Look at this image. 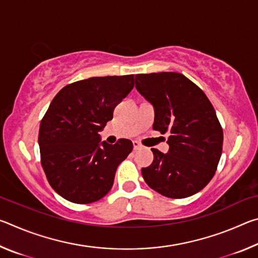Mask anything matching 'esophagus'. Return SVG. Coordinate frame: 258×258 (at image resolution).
Here are the masks:
<instances>
[{
	"mask_svg": "<svg viewBox=\"0 0 258 258\" xmlns=\"http://www.w3.org/2000/svg\"><path fill=\"white\" fill-rule=\"evenodd\" d=\"M142 145L140 142H138V141H133V149H134V151H137V150H140V149H142Z\"/></svg>",
	"mask_w": 258,
	"mask_h": 258,
	"instance_id": "1",
	"label": "esophagus"
}]
</instances>
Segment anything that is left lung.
Wrapping results in <instances>:
<instances>
[{"label": "left lung", "mask_w": 258, "mask_h": 258, "mask_svg": "<svg viewBox=\"0 0 258 258\" xmlns=\"http://www.w3.org/2000/svg\"><path fill=\"white\" fill-rule=\"evenodd\" d=\"M135 87L155 108V131L168 133L169 150L154 152L142 168L151 189L173 199L197 194L212 180L223 147V128L204 91L180 73L135 75Z\"/></svg>", "instance_id": "8db88e82"}]
</instances>
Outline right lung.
<instances>
[{
	"label": "right lung",
	"mask_w": 258,
	"mask_h": 258,
	"mask_svg": "<svg viewBox=\"0 0 258 258\" xmlns=\"http://www.w3.org/2000/svg\"><path fill=\"white\" fill-rule=\"evenodd\" d=\"M134 87V75L91 77L61 89L41 120V164L56 194L75 204L103 198L116 169L133 149L131 140L100 142L113 109Z\"/></svg>",
	"instance_id": "1"
}]
</instances>
